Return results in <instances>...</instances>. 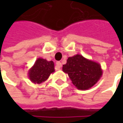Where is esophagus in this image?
I'll list each match as a JSON object with an SVG mask.
<instances>
[{
    "instance_id": "obj_1",
    "label": "esophagus",
    "mask_w": 123,
    "mask_h": 123,
    "mask_svg": "<svg viewBox=\"0 0 123 123\" xmlns=\"http://www.w3.org/2000/svg\"><path fill=\"white\" fill-rule=\"evenodd\" d=\"M62 66V64L60 62H56V66H55V69L56 70H59Z\"/></svg>"
}]
</instances>
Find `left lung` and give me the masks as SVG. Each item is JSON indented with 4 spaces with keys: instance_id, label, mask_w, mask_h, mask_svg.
Listing matches in <instances>:
<instances>
[{
    "instance_id": "1",
    "label": "left lung",
    "mask_w": 123,
    "mask_h": 123,
    "mask_svg": "<svg viewBox=\"0 0 123 123\" xmlns=\"http://www.w3.org/2000/svg\"><path fill=\"white\" fill-rule=\"evenodd\" d=\"M62 69L68 73L73 83L79 90L89 89L102 75L100 64L86 59L80 55L68 57Z\"/></svg>"
}]
</instances>
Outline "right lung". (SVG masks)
I'll return each mask as SVG.
<instances>
[{"mask_svg":"<svg viewBox=\"0 0 123 123\" xmlns=\"http://www.w3.org/2000/svg\"><path fill=\"white\" fill-rule=\"evenodd\" d=\"M54 71V63L53 61L49 62L46 59L39 58L29 70V76L32 82L41 83L46 81L50 74Z\"/></svg>","mask_w":123,"mask_h":123,"instance_id":"obj_1","label":"right lung"}]
</instances>
